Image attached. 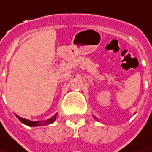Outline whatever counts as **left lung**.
<instances>
[{
    "mask_svg": "<svg viewBox=\"0 0 152 152\" xmlns=\"http://www.w3.org/2000/svg\"><path fill=\"white\" fill-rule=\"evenodd\" d=\"M94 118H95V120H97V121H98V119H97V118H95V117H94Z\"/></svg>",
    "mask_w": 152,
    "mask_h": 152,
    "instance_id": "8db88e82",
    "label": "left lung"
}]
</instances>
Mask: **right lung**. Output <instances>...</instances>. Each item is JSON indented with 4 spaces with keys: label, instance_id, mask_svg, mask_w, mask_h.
Masks as SVG:
<instances>
[{
    "label": "right lung",
    "instance_id": "1",
    "mask_svg": "<svg viewBox=\"0 0 152 152\" xmlns=\"http://www.w3.org/2000/svg\"><path fill=\"white\" fill-rule=\"evenodd\" d=\"M16 117L19 118V120H20V122H22L23 124L27 125V126H29V127H37V126H43V125H48V124H51L54 123V121L57 119V116H58V113H56L55 115H53V117H51L50 118L47 119V120L44 121H31L28 120V119H26V118H23L21 117L18 116L17 114H15Z\"/></svg>",
    "mask_w": 152,
    "mask_h": 152
}]
</instances>
